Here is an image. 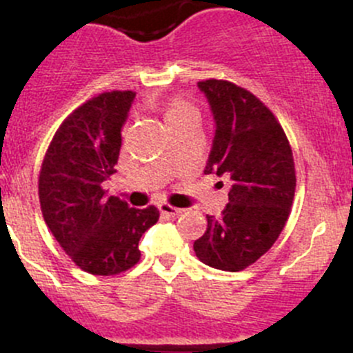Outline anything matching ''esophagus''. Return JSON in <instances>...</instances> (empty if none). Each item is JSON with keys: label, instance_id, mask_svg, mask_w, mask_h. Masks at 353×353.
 Here are the masks:
<instances>
[{"label": "esophagus", "instance_id": "34e87169", "mask_svg": "<svg viewBox=\"0 0 353 353\" xmlns=\"http://www.w3.org/2000/svg\"><path fill=\"white\" fill-rule=\"evenodd\" d=\"M159 210H160V213H162V215H165V216H177V215H181V213H183V210H181V208L170 206V205H167V203H160Z\"/></svg>", "mask_w": 353, "mask_h": 353}]
</instances>
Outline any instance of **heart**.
<instances>
[{
    "label": "heart",
    "mask_w": 353,
    "mask_h": 353,
    "mask_svg": "<svg viewBox=\"0 0 353 353\" xmlns=\"http://www.w3.org/2000/svg\"><path fill=\"white\" fill-rule=\"evenodd\" d=\"M190 114H194V110L190 104H188V102L172 101L165 109V119L167 123H170V121L181 119V117L184 116H190Z\"/></svg>",
    "instance_id": "heart-1"
}]
</instances>
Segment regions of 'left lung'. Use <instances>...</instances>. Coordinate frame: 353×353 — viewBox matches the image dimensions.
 <instances>
[{
  "label": "left lung",
  "instance_id": "1",
  "mask_svg": "<svg viewBox=\"0 0 353 353\" xmlns=\"http://www.w3.org/2000/svg\"><path fill=\"white\" fill-rule=\"evenodd\" d=\"M215 121L205 174L229 177L222 216L206 215L194 241L198 259L223 272H241L261 258L285 227L295 193L290 145L272 110L251 92L223 80L198 81Z\"/></svg>",
  "mask_w": 353,
  "mask_h": 353
}]
</instances>
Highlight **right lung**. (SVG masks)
<instances>
[{"mask_svg": "<svg viewBox=\"0 0 353 353\" xmlns=\"http://www.w3.org/2000/svg\"><path fill=\"white\" fill-rule=\"evenodd\" d=\"M134 92H105L80 105L59 126L39 176L46 223L83 272L116 275L140 261L145 230L155 225V206L130 208L108 196L102 184L116 172L121 131Z\"/></svg>", "mask_w": 353, "mask_h": 353, "instance_id": "1", "label": "right lung"}]
</instances>
